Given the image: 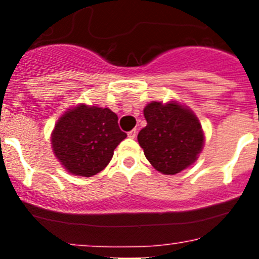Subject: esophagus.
I'll return each instance as SVG.
<instances>
[{
    "label": "esophagus",
    "mask_w": 259,
    "mask_h": 259,
    "mask_svg": "<svg viewBox=\"0 0 259 259\" xmlns=\"http://www.w3.org/2000/svg\"><path fill=\"white\" fill-rule=\"evenodd\" d=\"M127 137H129L130 139H135V137H137V129L130 130V132L127 133Z\"/></svg>",
    "instance_id": "obj_1"
}]
</instances>
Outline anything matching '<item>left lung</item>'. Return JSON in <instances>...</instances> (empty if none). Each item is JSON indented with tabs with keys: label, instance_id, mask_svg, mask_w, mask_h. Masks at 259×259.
Listing matches in <instances>:
<instances>
[{
	"label": "left lung",
	"instance_id": "left-lung-1",
	"mask_svg": "<svg viewBox=\"0 0 259 259\" xmlns=\"http://www.w3.org/2000/svg\"><path fill=\"white\" fill-rule=\"evenodd\" d=\"M146 126L138 134L149 163L165 176L193 165L204 146V132L197 115L171 100L151 101L144 108Z\"/></svg>",
	"mask_w": 259,
	"mask_h": 259
}]
</instances>
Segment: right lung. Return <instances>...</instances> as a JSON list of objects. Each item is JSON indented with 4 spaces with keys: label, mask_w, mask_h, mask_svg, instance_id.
Returning a JSON list of instances; mask_svg holds the SVG:
<instances>
[{
    "label": "right lung",
    "mask_w": 259,
    "mask_h": 259,
    "mask_svg": "<svg viewBox=\"0 0 259 259\" xmlns=\"http://www.w3.org/2000/svg\"><path fill=\"white\" fill-rule=\"evenodd\" d=\"M126 134L109 108L79 105L65 111L51 133L52 151L70 174L93 177L110 163Z\"/></svg>",
    "instance_id": "right-lung-1"
}]
</instances>
